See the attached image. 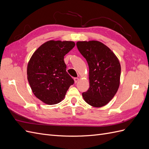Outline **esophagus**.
Returning a JSON list of instances; mask_svg holds the SVG:
<instances>
[{"label": "esophagus", "instance_id": "obj_1", "mask_svg": "<svg viewBox=\"0 0 149 149\" xmlns=\"http://www.w3.org/2000/svg\"><path fill=\"white\" fill-rule=\"evenodd\" d=\"M74 83H76L79 81V78H74Z\"/></svg>", "mask_w": 149, "mask_h": 149}]
</instances>
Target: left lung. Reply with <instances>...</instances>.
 <instances>
[{
  "instance_id": "obj_1",
  "label": "left lung",
  "mask_w": 149,
  "mask_h": 149,
  "mask_svg": "<svg viewBox=\"0 0 149 149\" xmlns=\"http://www.w3.org/2000/svg\"><path fill=\"white\" fill-rule=\"evenodd\" d=\"M76 46L89 66V88L82 94L84 100L95 107L105 106L119 87L121 68L118 58L99 41L78 42Z\"/></svg>"
}]
</instances>
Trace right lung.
<instances>
[{
  "mask_svg": "<svg viewBox=\"0 0 149 149\" xmlns=\"http://www.w3.org/2000/svg\"><path fill=\"white\" fill-rule=\"evenodd\" d=\"M75 46L72 41L49 40L30 58L27 79L34 95L49 105L61 102L74 80L66 72L64 56Z\"/></svg>",
  "mask_w": 149,
  "mask_h": 149,
  "instance_id": "1",
  "label": "right lung"
}]
</instances>
